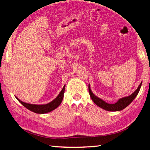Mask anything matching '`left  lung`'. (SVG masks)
<instances>
[{"mask_svg":"<svg viewBox=\"0 0 150 150\" xmlns=\"http://www.w3.org/2000/svg\"><path fill=\"white\" fill-rule=\"evenodd\" d=\"M141 85H142V83L140 84V85L138 86V88L136 90V91L133 92L131 95L119 99V101L117 102H116L115 103H108L103 101V100H102V99H100L99 98H98L97 96H95V95L92 93V92L91 91L89 85H88V91H89L90 96H91L92 101L96 103L98 106H99L100 108H101L105 110L111 111H121L122 110H123V109H125L126 107H127V106L129 105L130 103L133 101V100H134V99L135 98L136 96H137L138 92L140 91Z\"/></svg>","mask_w":150,"mask_h":150,"instance_id":"obj_1","label":"left lung"}]
</instances>
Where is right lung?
<instances>
[{"mask_svg":"<svg viewBox=\"0 0 150 150\" xmlns=\"http://www.w3.org/2000/svg\"><path fill=\"white\" fill-rule=\"evenodd\" d=\"M65 86L63 87L60 93L59 94L58 96L56 98V99H54L53 101L51 102L47 103V104L45 105H35V104H31V103H27L25 102H21L20 100H19L17 97H16L17 100L20 102L21 104H22L24 107H25L27 109H28L29 110L33 111L35 113H46L50 111L55 110L60 104L61 102H62L64 98V94L65 91Z\"/></svg>","mask_w":150,"mask_h":150,"instance_id":"1","label":"right lung"}]
</instances>
